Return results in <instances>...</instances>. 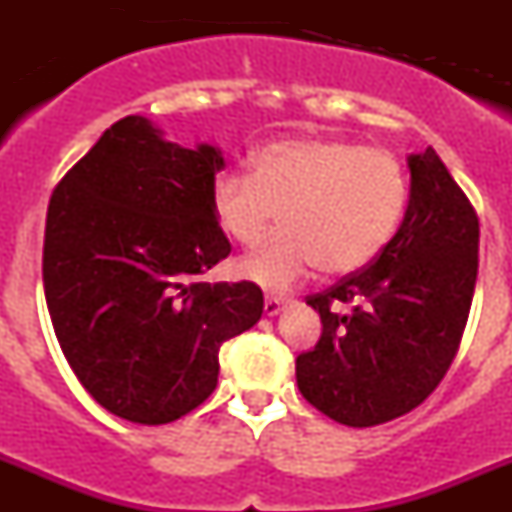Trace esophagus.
<instances>
[{
    "instance_id": "34e87169",
    "label": "esophagus",
    "mask_w": 512,
    "mask_h": 512,
    "mask_svg": "<svg viewBox=\"0 0 512 512\" xmlns=\"http://www.w3.org/2000/svg\"><path fill=\"white\" fill-rule=\"evenodd\" d=\"M284 305H287V302L279 300V297H266V300H264L266 318H274V315H279V312L284 310Z\"/></svg>"
}]
</instances>
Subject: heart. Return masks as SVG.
<instances>
[{
  "label": "heart",
  "mask_w": 512,
  "mask_h": 512,
  "mask_svg": "<svg viewBox=\"0 0 512 512\" xmlns=\"http://www.w3.org/2000/svg\"><path fill=\"white\" fill-rule=\"evenodd\" d=\"M402 166L382 148L287 138L253 153L251 174L212 184L217 228L238 246L259 243L279 212L282 233L235 264V277L284 295L312 271L351 274L377 256L405 210Z\"/></svg>",
  "instance_id": "1"
}]
</instances>
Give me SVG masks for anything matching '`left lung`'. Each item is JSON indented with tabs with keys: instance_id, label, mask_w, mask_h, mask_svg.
Listing matches in <instances>:
<instances>
[{
	"instance_id": "obj_1",
	"label": "left lung",
	"mask_w": 512,
	"mask_h": 512,
	"mask_svg": "<svg viewBox=\"0 0 512 512\" xmlns=\"http://www.w3.org/2000/svg\"><path fill=\"white\" fill-rule=\"evenodd\" d=\"M408 169V207L377 261L307 300L323 336L297 356V387L351 428L418 408L449 372L472 307L477 215L431 146Z\"/></svg>"
}]
</instances>
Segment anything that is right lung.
I'll return each mask as SVG.
<instances>
[{
	"instance_id": "1",
	"label": "right lung",
	"mask_w": 512,
	"mask_h": 512,
	"mask_svg": "<svg viewBox=\"0 0 512 512\" xmlns=\"http://www.w3.org/2000/svg\"><path fill=\"white\" fill-rule=\"evenodd\" d=\"M223 166L217 146L184 148L128 115L53 192L45 302L74 374L117 418L192 413L215 390L220 346L261 320L256 284L192 282L230 253L210 207Z\"/></svg>"
}]
</instances>
